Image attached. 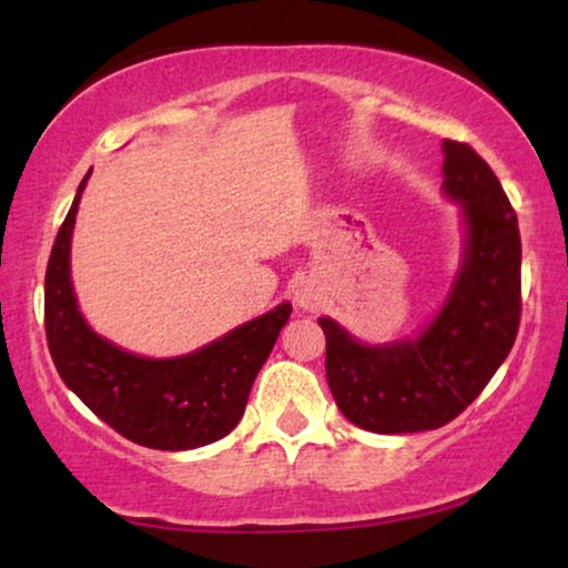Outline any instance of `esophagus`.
I'll return each mask as SVG.
<instances>
[{
    "label": "esophagus",
    "mask_w": 568,
    "mask_h": 568,
    "mask_svg": "<svg viewBox=\"0 0 568 568\" xmlns=\"http://www.w3.org/2000/svg\"><path fill=\"white\" fill-rule=\"evenodd\" d=\"M294 302H297L302 310H317V307H321V302H323V294L315 284L302 282L297 290H294Z\"/></svg>",
    "instance_id": "obj_1"
}]
</instances>
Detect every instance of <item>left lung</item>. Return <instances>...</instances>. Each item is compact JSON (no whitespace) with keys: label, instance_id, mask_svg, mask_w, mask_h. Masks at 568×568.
<instances>
[{"label":"left lung","instance_id":"1","mask_svg":"<svg viewBox=\"0 0 568 568\" xmlns=\"http://www.w3.org/2000/svg\"><path fill=\"white\" fill-rule=\"evenodd\" d=\"M442 189L463 206L465 253L453 290L416 338L367 346L321 317L325 377L348 422L375 434L439 429L507 359L523 313V243L499 178L470 144L445 139Z\"/></svg>","mask_w":568,"mask_h":568}]
</instances>
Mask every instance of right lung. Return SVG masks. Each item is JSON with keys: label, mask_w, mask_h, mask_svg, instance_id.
Masks as SVG:
<instances>
[{"label": "right lung", "mask_w": 568, "mask_h": 568, "mask_svg": "<svg viewBox=\"0 0 568 568\" xmlns=\"http://www.w3.org/2000/svg\"><path fill=\"white\" fill-rule=\"evenodd\" d=\"M88 178L77 189L45 268V341L61 379L92 414L142 447L181 453L227 437L245 414L255 375L290 321L292 305L282 302L173 359H146L98 336L77 307L69 274L74 216Z\"/></svg>", "instance_id": "right-lung-1"}]
</instances>
